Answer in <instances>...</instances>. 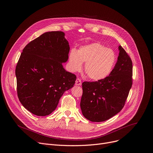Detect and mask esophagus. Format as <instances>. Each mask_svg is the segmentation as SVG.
<instances>
[{
  "label": "esophagus",
  "mask_w": 153,
  "mask_h": 153,
  "mask_svg": "<svg viewBox=\"0 0 153 153\" xmlns=\"http://www.w3.org/2000/svg\"><path fill=\"white\" fill-rule=\"evenodd\" d=\"M75 85H82V82H81V80L79 79V78H77L76 80V82H75Z\"/></svg>",
  "instance_id": "1"
}]
</instances>
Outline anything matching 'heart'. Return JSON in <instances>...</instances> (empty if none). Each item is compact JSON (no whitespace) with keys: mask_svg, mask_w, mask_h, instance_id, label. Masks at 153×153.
Here are the masks:
<instances>
[{"mask_svg":"<svg viewBox=\"0 0 153 153\" xmlns=\"http://www.w3.org/2000/svg\"><path fill=\"white\" fill-rule=\"evenodd\" d=\"M116 60L114 51L99 43L81 47L77 51H71L69 55V66L73 71L82 68L85 63V73L90 79L100 80L111 72Z\"/></svg>","mask_w":153,"mask_h":153,"instance_id":"obj_1","label":"heart"}]
</instances>
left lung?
Instances as JSON below:
<instances>
[{"instance_id":"8db88e82","label":"left lung","mask_w":153,"mask_h":153,"mask_svg":"<svg viewBox=\"0 0 153 153\" xmlns=\"http://www.w3.org/2000/svg\"><path fill=\"white\" fill-rule=\"evenodd\" d=\"M117 61L110 75L96 82L82 83L80 108L83 116L91 122H103L123 108L133 84V63L119 47Z\"/></svg>"}]
</instances>
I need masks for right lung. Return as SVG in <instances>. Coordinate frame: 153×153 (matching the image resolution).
<instances>
[{
	"label": "right lung",
	"instance_id": "1",
	"mask_svg": "<svg viewBox=\"0 0 153 153\" xmlns=\"http://www.w3.org/2000/svg\"><path fill=\"white\" fill-rule=\"evenodd\" d=\"M62 31L43 33L24 48L16 67L18 98L38 116L50 114L64 92L74 86L76 76L65 71L69 43Z\"/></svg>",
	"mask_w": 153,
	"mask_h": 153
}]
</instances>
